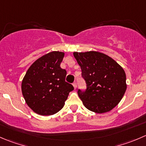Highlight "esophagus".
Here are the masks:
<instances>
[{"instance_id": "34e87169", "label": "esophagus", "mask_w": 146, "mask_h": 146, "mask_svg": "<svg viewBox=\"0 0 146 146\" xmlns=\"http://www.w3.org/2000/svg\"><path fill=\"white\" fill-rule=\"evenodd\" d=\"M73 87H74V88L76 89V88H77V83H76V82H74V83H73Z\"/></svg>"}]
</instances>
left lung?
Masks as SVG:
<instances>
[{"instance_id": "obj_1", "label": "left lung", "mask_w": 146, "mask_h": 146, "mask_svg": "<svg viewBox=\"0 0 146 146\" xmlns=\"http://www.w3.org/2000/svg\"><path fill=\"white\" fill-rule=\"evenodd\" d=\"M87 84L78 94L85 107L96 113L109 112L120 103L127 88L123 68L112 58L98 51L73 53Z\"/></svg>"}]
</instances>
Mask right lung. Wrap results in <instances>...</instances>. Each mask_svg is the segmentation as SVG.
Masks as SVG:
<instances>
[{"label": "right lung", "mask_w": 146, "mask_h": 146, "mask_svg": "<svg viewBox=\"0 0 146 146\" xmlns=\"http://www.w3.org/2000/svg\"><path fill=\"white\" fill-rule=\"evenodd\" d=\"M65 53L52 51L35 60L21 83L25 103L35 113L51 115L60 111L73 86L66 82L67 73L60 68Z\"/></svg>", "instance_id": "obj_1"}]
</instances>
